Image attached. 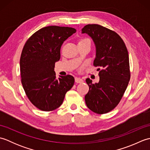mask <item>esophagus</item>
<instances>
[{
	"mask_svg": "<svg viewBox=\"0 0 150 150\" xmlns=\"http://www.w3.org/2000/svg\"><path fill=\"white\" fill-rule=\"evenodd\" d=\"M75 81L77 82V83H82V82H83V80L80 77H75Z\"/></svg>",
	"mask_w": 150,
	"mask_h": 150,
	"instance_id": "34e87169",
	"label": "esophagus"
}]
</instances>
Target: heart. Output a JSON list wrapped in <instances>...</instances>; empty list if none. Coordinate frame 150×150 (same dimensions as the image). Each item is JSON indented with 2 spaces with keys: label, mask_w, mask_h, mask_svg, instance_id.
<instances>
[{
  "label": "heart",
  "mask_w": 150,
  "mask_h": 150,
  "mask_svg": "<svg viewBox=\"0 0 150 150\" xmlns=\"http://www.w3.org/2000/svg\"><path fill=\"white\" fill-rule=\"evenodd\" d=\"M90 42V40L89 39H86V38H85V39H82L79 40V44H82V43H84V42Z\"/></svg>",
  "instance_id": "b5f03b06"
}]
</instances>
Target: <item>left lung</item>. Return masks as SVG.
Returning <instances> with one entry per match:
<instances>
[{"label":"left lung","mask_w":150,"mask_h":150,"mask_svg":"<svg viewBox=\"0 0 150 150\" xmlns=\"http://www.w3.org/2000/svg\"><path fill=\"white\" fill-rule=\"evenodd\" d=\"M82 33L91 37L96 47L93 65L98 67L99 82L86 79L89 91L85 95L88 108L98 114L113 110L125 92L130 79L129 55L123 40L116 32L98 24H88ZM101 68L100 70V68Z\"/></svg>","instance_id":"8db88e82"}]
</instances>
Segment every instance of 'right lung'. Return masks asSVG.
Listing matches in <instances>:
<instances>
[{
	"label": "right lung",
	"instance_id": "obj_1",
	"mask_svg": "<svg viewBox=\"0 0 150 150\" xmlns=\"http://www.w3.org/2000/svg\"><path fill=\"white\" fill-rule=\"evenodd\" d=\"M75 32L69 27H44L24 44L20 59L21 82L28 98L38 109L50 111L58 108L74 84L70 75L57 79L54 68L60 60L62 44Z\"/></svg>",
	"mask_w": 150,
	"mask_h": 150
}]
</instances>
